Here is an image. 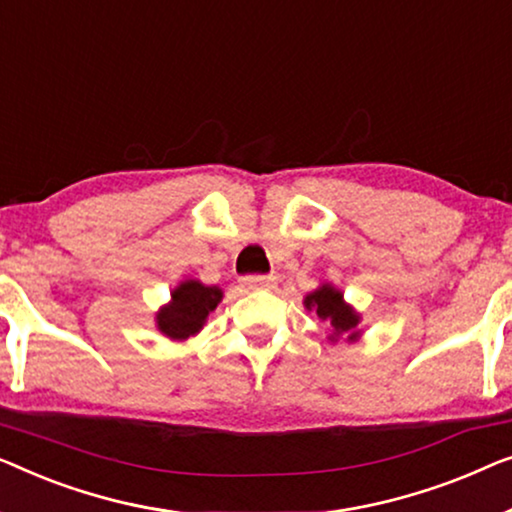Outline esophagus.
Here are the masks:
<instances>
[{
  "mask_svg": "<svg viewBox=\"0 0 512 512\" xmlns=\"http://www.w3.org/2000/svg\"><path fill=\"white\" fill-rule=\"evenodd\" d=\"M241 285L248 290H266V287H273V276H246L241 278Z\"/></svg>",
  "mask_w": 512,
  "mask_h": 512,
  "instance_id": "34e87169",
  "label": "esophagus"
}]
</instances>
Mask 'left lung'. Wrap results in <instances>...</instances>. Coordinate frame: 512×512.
<instances>
[{
	"label": "left lung",
	"instance_id": "8db88e82",
	"mask_svg": "<svg viewBox=\"0 0 512 512\" xmlns=\"http://www.w3.org/2000/svg\"><path fill=\"white\" fill-rule=\"evenodd\" d=\"M304 306L308 311L318 313V318L331 327L327 334L331 343H336L338 338L343 336L345 341L350 343H355L362 338V329H359L362 315H359L355 308L343 299V292L331 283H320L318 290L306 294Z\"/></svg>",
	"mask_w": 512,
	"mask_h": 512
}]
</instances>
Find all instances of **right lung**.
I'll return each instance as SVG.
<instances>
[{"mask_svg":"<svg viewBox=\"0 0 512 512\" xmlns=\"http://www.w3.org/2000/svg\"><path fill=\"white\" fill-rule=\"evenodd\" d=\"M222 301L218 285H204L197 278H185L171 290L169 304L155 313V325L169 341H187L204 329L208 313Z\"/></svg>","mask_w":512,"mask_h":512,"instance_id":"right-lung-1","label":"right lung"}]
</instances>
